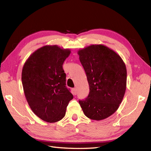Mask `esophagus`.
<instances>
[{"mask_svg":"<svg viewBox=\"0 0 151 151\" xmlns=\"http://www.w3.org/2000/svg\"><path fill=\"white\" fill-rule=\"evenodd\" d=\"M73 94H74L75 95H76V91H77V89H76V87H75V88H73Z\"/></svg>","mask_w":151,"mask_h":151,"instance_id":"1","label":"esophagus"}]
</instances>
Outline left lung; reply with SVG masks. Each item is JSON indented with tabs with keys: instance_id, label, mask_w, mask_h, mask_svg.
<instances>
[{
	"instance_id": "8db88e82",
	"label": "left lung",
	"mask_w": 151,
	"mask_h": 151,
	"mask_svg": "<svg viewBox=\"0 0 151 151\" xmlns=\"http://www.w3.org/2000/svg\"><path fill=\"white\" fill-rule=\"evenodd\" d=\"M89 86L86 99L79 100L87 118L101 120L114 113L126 90L127 69L116 52L104 45H91L78 51Z\"/></svg>"
}]
</instances>
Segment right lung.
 Instances as JSON below:
<instances>
[{
	"label": "right lung",
	"instance_id": "1",
	"mask_svg": "<svg viewBox=\"0 0 151 151\" xmlns=\"http://www.w3.org/2000/svg\"><path fill=\"white\" fill-rule=\"evenodd\" d=\"M71 51L45 45L33 52L24 65L22 82L28 104L38 117L50 123L65 116L66 108L73 99L65 86L62 68Z\"/></svg>",
	"mask_w": 151,
	"mask_h": 151
}]
</instances>
